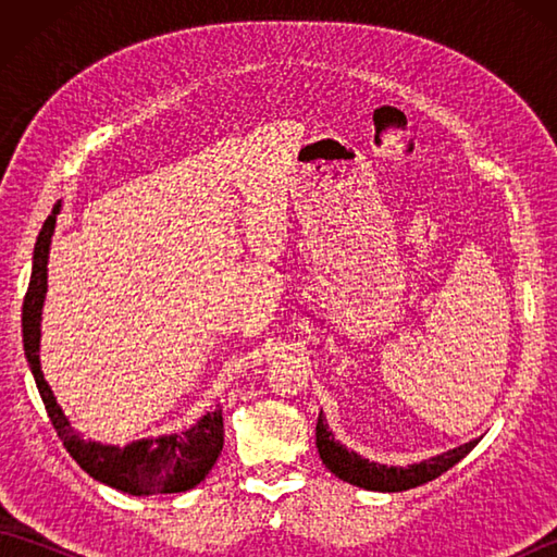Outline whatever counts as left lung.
<instances>
[{
	"mask_svg": "<svg viewBox=\"0 0 557 557\" xmlns=\"http://www.w3.org/2000/svg\"><path fill=\"white\" fill-rule=\"evenodd\" d=\"M479 441L481 437H474V441L457 445L453 449H447V453L413 461V465L407 467H387L381 465V461H369L359 453H354V449H347L339 441H335V433L330 431L323 411L318 413L315 423V447L318 455L323 459V465L333 471L337 479L351 483V486L377 493H401L423 486V483H429L445 474L447 469H453L459 459H465L471 449L479 445Z\"/></svg>",
	"mask_w": 557,
	"mask_h": 557,
	"instance_id": "obj_1",
	"label": "left lung"
}]
</instances>
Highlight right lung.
Returning a JSON list of instances; mask_svg holds the SVG:
<instances>
[{
  "label": "right lung",
  "mask_w": 557,
  "mask_h": 557,
  "mask_svg": "<svg viewBox=\"0 0 557 557\" xmlns=\"http://www.w3.org/2000/svg\"><path fill=\"white\" fill-rule=\"evenodd\" d=\"M62 212V200H57L52 215L45 220L33 248L30 285L23 299L21 333L23 351L30 373L45 401L57 435L62 437L69 455L78 467L96 481L128 495H158L184 493L198 486L218 461L224 443L222 409L208 411L182 433L140 437V441L120 445H102L98 441H83V435L71 425L62 407L57 405L50 383L45 381L40 366V335H42V306L47 297V263H50V244L57 227V215Z\"/></svg>",
  "instance_id": "1"
}]
</instances>
